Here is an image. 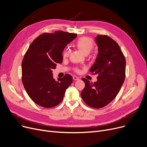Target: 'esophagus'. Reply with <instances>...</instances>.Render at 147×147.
Segmentation results:
<instances>
[{
	"label": "esophagus",
	"instance_id": "obj_1",
	"mask_svg": "<svg viewBox=\"0 0 147 147\" xmlns=\"http://www.w3.org/2000/svg\"><path fill=\"white\" fill-rule=\"evenodd\" d=\"M73 80H78L79 79V78H78V77L75 76H74L73 77Z\"/></svg>",
	"mask_w": 147,
	"mask_h": 147
}]
</instances>
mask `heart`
<instances>
[{
	"mask_svg": "<svg viewBox=\"0 0 147 147\" xmlns=\"http://www.w3.org/2000/svg\"><path fill=\"white\" fill-rule=\"evenodd\" d=\"M76 46L78 48L80 51L84 55H88V54L94 49V44L93 41L89 37H83L77 41ZM69 53V49H67L64 51L63 53V57L64 58H67ZM78 71H79L78 70Z\"/></svg>",
	"mask_w": 147,
	"mask_h": 147,
	"instance_id": "obj_1",
	"label": "heart"
}]
</instances>
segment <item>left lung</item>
I'll list each match as a JSON object with an SVG mask.
<instances>
[{"label":"left lung","mask_w":147,"mask_h":147,"mask_svg":"<svg viewBox=\"0 0 147 147\" xmlns=\"http://www.w3.org/2000/svg\"><path fill=\"white\" fill-rule=\"evenodd\" d=\"M95 40L98 53L90 71L98 74V80L93 83L82 78L85 87L81 96L88 105L101 109L119 94L125 79L126 59L117 43L111 37L99 34Z\"/></svg>","instance_id":"obj_1"}]
</instances>
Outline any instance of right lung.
Here are the masks:
<instances>
[{"mask_svg": "<svg viewBox=\"0 0 147 147\" xmlns=\"http://www.w3.org/2000/svg\"><path fill=\"white\" fill-rule=\"evenodd\" d=\"M76 34L57 31L43 33L31 43L22 61V82L30 98L37 105L51 108L63 99L66 89L73 82L68 74L53 79L52 69L61 63L62 53Z\"/></svg>", "mask_w": 147, "mask_h": 147, "instance_id": "right-lung-1", "label": "right lung"}]
</instances>
